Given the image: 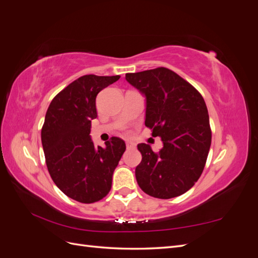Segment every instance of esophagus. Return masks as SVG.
I'll return each instance as SVG.
<instances>
[{
    "mask_svg": "<svg viewBox=\"0 0 258 258\" xmlns=\"http://www.w3.org/2000/svg\"><path fill=\"white\" fill-rule=\"evenodd\" d=\"M126 147H127V150H132V148L136 147V145L132 142H126Z\"/></svg>",
    "mask_w": 258,
    "mask_h": 258,
    "instance_id": "obj_1",
    "label": "esophagus"
}]
</instances>
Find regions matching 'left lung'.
I'll return each instance as SVG.
<instances>
[{"label":"left lung","mask_w":258,"mask_h":258,"mask_svg":"<svg viewBox=\"0 0 258 258\" xmlns=\"http://www.w3.org/2000/svg\"><path fill=\"white\" fill-rule=\"evenodd\" d=\"M126 80L146 97L145 126L160 137L157 153L138 145L142 161L136 168L141 189L152 197L170 199L183 195L205 169L212 140L208 108L201 93L167 68L127 73Z\"/></svg>","instance_id":"8db88e82"}]
</instances>
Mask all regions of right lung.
<instances>
[{
	"instance_id": "1",
	"label": "right lung",
	"mask_w": 258,
	"mask_h": 258,
	"mask_svg": "<svg viewBox=\"0 0 258 258\" xmlns=\"http://www.w3.org/2000/svg\"><path fill=\"white\" fill-rule=\"evenodd\" d=\"M115 76L84 75L52 99L42 127L46 165L58 188L82 204H92L111 190L112 176L126 144L112 137L98 148L90 138L91 120L97 117L96 98Z\"/></svg>"
}]
</instances>
